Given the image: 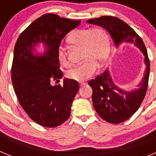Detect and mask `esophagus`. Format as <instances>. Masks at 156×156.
Here are the masks:
<instances>
[{
	"instance_id": "34e87169",
	"label": "esophagus",
	"mask_w": 156,
	"mask_h": 156,
	"mask_svg": "<svg viewBox=\"0 0 156 156\" xmlns=\"http://www.w3.org/2000/svg\"><path fill=\"white\" fill-rule=\"evenodd\" d=\"M85 85V83H81V84H80V86H84V85Z\"/></svg>"
}]
</instances>
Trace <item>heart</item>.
Returning a JSON list of instances; mask_svg holds the SVG:
<instances>
[{
  "mask_svg": "<svg viewBox=\"0 0 156 156\" xmlns=\"http://www.w3.org/2000/svg\"><path fill=\"white\" fill-rule=\"evenodd\" d=\"M71 44L83 47V60L85 62L68 72V78L77 81H85L96 72L98 64L103 65L108 58L109 51V39L104 29L94 27L80 29L73 31L68 36ZM58 60L64 67H69L64 50L60 49Z\"/></svg>",
  "mask_w": 156,
  "mask_h": 156,
  "instance_id": "1",
  "label": "heart"
}]
</instances>
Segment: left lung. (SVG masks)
<instances>
[{
  "label": "left lung",
  "instance_id": "8db88e82",
  "mask_svg": "<svg viewBox=\"0 0 156 156\" xmlns=\"http://www.w3.org/2000/svg\"><path fill=\"white\" fill-rule=\"evenodd\" d=\"M87 22L106 29L116 47L134 44L144 56L146 66L144 75L137 88L134 90L127 92L117 86L113 81L108 68L95 79L88 81V85L92 88L93 106L99 116L108 123H122L137 111L146 94L150 71L146 47L135 31L116 17L102 16L89 19Z\"/></svg>",
  "mask_w": 156,
  "mask_h": 156
}]
</instances>
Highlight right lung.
Segmentation results:
<instances>
[{
    "instance_id": "add662e5",
    "label": "right lung",
    "mask_w": 156,
    "mask_h": 156,
    "mask_svg": "<svg viewBox=\"0 0 156 156\" xmlns=\"http://www.w3.org/2000/svg\"><path fill=\"white\" fill-rule=\"evenodd\" d=\"M80 22L46 14L30 24L15 45L12 67L14 90L28 116L43 127H57L71 115V105L79 89L78 81L64 78L62 86H52L50 81L63 77L59 47L66 34ZM40 43L44 46V51L39 55L35 47Z\"/></svg>"
}]
</instances>
